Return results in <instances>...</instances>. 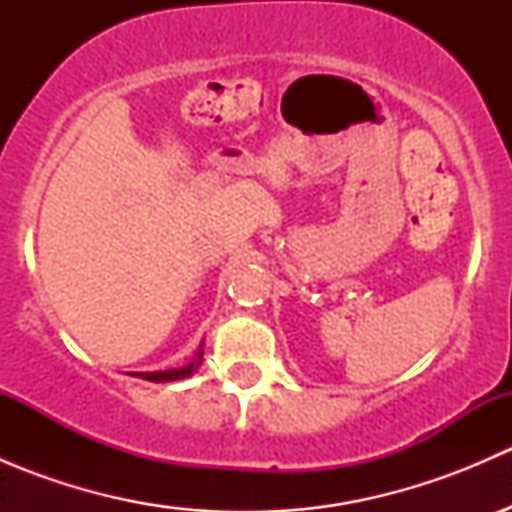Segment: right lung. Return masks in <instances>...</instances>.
<instances>
[{
	"label": "right lung",
	"mask_w": 512,
	"mask_h": 512,
	"mask_svg": "<svg viewBox=\"0 0 512 512\" xmlns=\"http://www.w3.org/2000/svg\"><path fill=\"white\" fill-rule=\"evenodd\" d=\"M200 364H203V342H200L198 352H195L193 359L188 361L185 366H178V369H165V371H141V374H133V376H141V379L146 381H178V379H188V376H193L195 371L200 369Z\"/></svg>",
	"instance_id": "add662e5"
}]
</instances>
